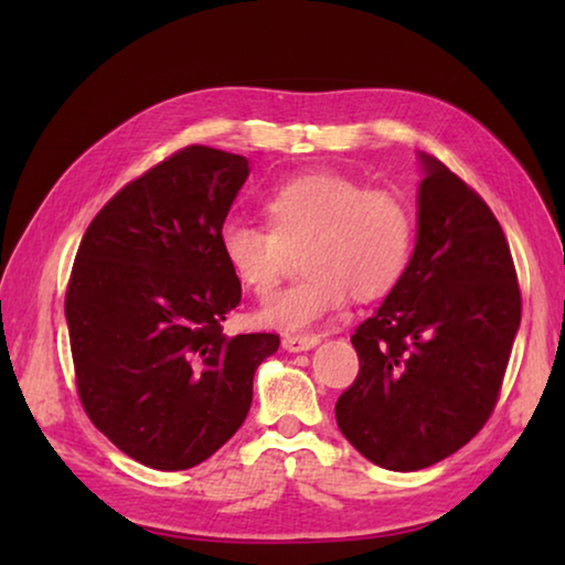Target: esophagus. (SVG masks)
<instances>
[{
  "instance_id": "esophagus-1",
  "label": "esophagus",
  "mask_w": 565,
  "mask_h": 565,
  "mask_svg": "<svg viewBox=\"0 0 565 565\" xmlns=\"http://www.w3.org/2000/svg\"><path fill=\"white\" fill-rule=\"evenodd\" d=\"M284 349L291 351V353H299V351H309L319 343L317 333H286L284 337Z\"/></svg>"
}]
</instances>
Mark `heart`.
I'll return each mask as SVG.
<instances>
[{"label":"heart","instance_id":"b5f03b06","mask_svg":"<svg viewBox=\"0 0 565 565\" xmlns=\"http://www.w3.org/2000/svg\"><path fill=\"white\" fill-rule=\"evenodd\" d=\"M262 209L266 226L226 222L218 248L246 291L269 296L289 252L301 246L303 274L259 311L264 327L309 329L339 311L351 294L359 301L381 299L406 271L414 222L394 191L319 171L271 189Z\"/></svg>","mask_w":565,"mask_h":565}]
</instances>
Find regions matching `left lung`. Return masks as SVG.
Instances as JSON below:
<instances>
[{"label":"left lung","instance_id":"left-lung-1","mask_svg":"<svg viewBox=\"0 0 565 565\" xmlns=\"http://www.w3.org/2000/svg\"><path fill=\"white\" fill-rule=\"evenodd\" d=\"M416 246L401 281L351 337L361 369L337 401L347 441L388 471H418L481 431L521 327L501 224L441 161L418 151Z\"/></svg>","mask_w":565,"mask_h":565}]
</instances>
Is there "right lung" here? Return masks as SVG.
Returning <instances> with one entry per match:
<instances>
[{
    "instance_id": "1",
    "label": "right lung",
    "mask_w": 565,
    "mask_h": 565,
    "mask_svg": "<svg viewBox=\"0 0 565 565\" xmlns=\"http://www.w3.org/2000/svg\"><path fill=\"white\" fill-rule=\"evenodd\" d=\"M246 157L186 147L124 186L84 234L64 313L82 406L134 461L184 471L252 408L276 333L226 337L242 301L218 232Z\"/></svg>"
}]
</instances>
